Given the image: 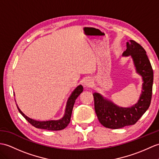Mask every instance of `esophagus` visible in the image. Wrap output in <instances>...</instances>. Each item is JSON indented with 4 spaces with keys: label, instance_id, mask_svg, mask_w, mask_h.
I'll return each instance as SVG.
<instances>
[{
    "label": "esophagus",
    "instance_id": "1",
    "mask_svg": "<svg viewBox=\"0 0 159 159\" xmlns=\"http://www.w3.org/2000/svg\"><path fill=\"white\" fill-rule=\"evenodd\" d=\"M93 80H92V79L90 78H88L84 82V87L86 88H89L93 86Z\"/></svg>",
    "mask_w": 159,
    "mask_h": 159
}]
</instances>
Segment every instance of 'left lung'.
Wrapping results in <instances>:
<instances>
[{
  "mask_svg": "<svg viewBox=\"0 0 159 159\" xmlns=\"http://www.w3.org/2000/svg\"><path fill=\"white\" fill-rule=\"evenodd\" d=\"M122 55L131 57L136 72L142 78V92L138 102L125 108L116 105L100 93H93L95 113L99 123L113 129L134 125L148 109L152 99L153 70L144 49L134 40H129Z\"/></svg>",
  "mask_w": 159,
  "mask_h": 159,
  "instance_id": "1",
  "label": "left lung"
}]
</instances>
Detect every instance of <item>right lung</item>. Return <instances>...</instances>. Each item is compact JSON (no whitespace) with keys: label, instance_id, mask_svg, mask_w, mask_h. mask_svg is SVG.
<instances>
[{"label":"right lung","instance_id":"1","mask_svg":"<svg viewBox=\"0 0 159 159\" xmlns=\"http://www.w3.org/2000/svg\"><path fill=\"white\" fill-rule=\"evenodd\" d=\"M83 91V86L81 85V84H79V85L77 86L75 89L72 92L71 95H70V97L68 99L67 103H66L64 116H63L61 119L59 120H49L44 121L34 120L32 119H30V118H29L26 115H25V114L21 112V110L19 108L17 104L16 105L20 114L32 125V126H34L38 129H43L49 131H60L64 129L67 127L68 125L70 123L74 104H75L76 98L79 96V95L82 93Z\"/></svg>","mask_w":159,"mask_h":159}]
</instances>
